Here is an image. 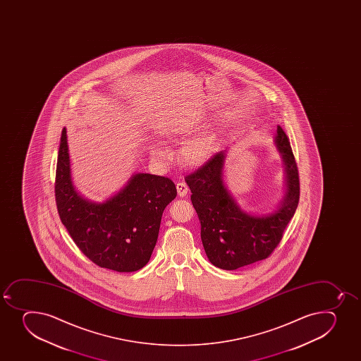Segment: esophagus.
I'll use <instances>...</instances> for the list:
<instances>
[{
  "mask_svg": "<svg viewBox=\"0 0 361 361\" xmlns=\"http://www.w3.org/2000/svg\"><path fill=\"white\" fill-rule=\"evenodd\" d=\"M176 190H178V197H186V194L188 193V186L185 183H176Z\"/></svg>",
  "mask_w": 361,
  "mask_h": 361,
  "instance_id": "obj_1",
  "label": "esophagus"
}]
</instances>
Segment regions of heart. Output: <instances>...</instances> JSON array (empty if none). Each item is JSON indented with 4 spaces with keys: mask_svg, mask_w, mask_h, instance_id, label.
<instances>
[{
    "mask_svg": "<svg viewBox=\"0 0 361 361\" xmlns=\"http://www.w3.org/2000/svg\"><path fill=\"white\" fill-rule=\"evenodd\" d=\"M202 116L200 115H190L186 118H178L168 128V135L171 137H185L197 133L202 126ZM150 155L153 159L164 162L169 157V149L164 143L155 141L149 147ZM211 153V140L206 134L194 136L188 140L181 148V157L187 164L197 166L206 161Z\"/></svg>",
    "mask_w": 361,
    "mask_h": 361,
    "instance_id": "b5f03b06",
    "label": "heart"
}]
</instances>
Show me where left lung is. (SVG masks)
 I'll return each instance as SVG.
<instances>
[{"label": "left lung", "mask_w": 361, "mask_h": 361, "mask_svg": "<svg viewBox=\"0 0 361 361\" xmlns=\"http://www.w3.org/2000/svg\"><path fill=\"white\" fill-rule=\"evenodd\" d=\"M274 141L285 164L286 193L273 213L252 215L236 204L222 178L226 150L213 155L185 178L200 220L204 252L216 267L234 271L269 257L295 213L300 197L299 171L288 137L280 126Z\"/></svg>", "instance_id": "left-lung-1"}]
</instances>
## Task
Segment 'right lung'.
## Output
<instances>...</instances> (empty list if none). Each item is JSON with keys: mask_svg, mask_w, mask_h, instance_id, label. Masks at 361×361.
I'll list each match as a JSON object with an SVG mask.
<instances>
[{"mask_svg": "<svg viewBox=\"0 0 361 361\" xmlns=\"http://www.w3.org/2000/svg\"><path fill=\"white\" fill-rule=\"evenodd\" d=\"M175 197L171 178L137 173L102 204L87 200L73 185L67 130H62L55 176L57 212L76 246L97 266L121 273L146 266L162 213Z\"/></svg>", "mask_w": 361, "mask_h": 361, "instance_id": "right-lung-1", "label": "right lung"}]
</instances>
